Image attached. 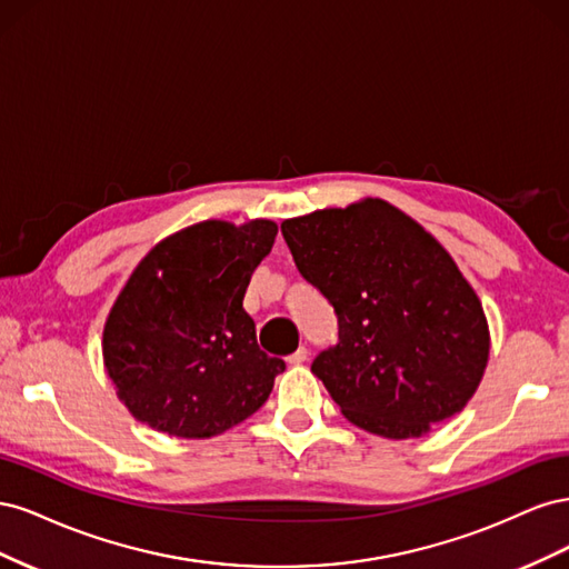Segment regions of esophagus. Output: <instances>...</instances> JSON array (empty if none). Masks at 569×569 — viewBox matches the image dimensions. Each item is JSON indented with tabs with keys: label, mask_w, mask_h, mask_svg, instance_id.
<instances>
[{
	"label": "esophagus",
	"mask_w": 569,
	"mask_h": 569,
	"mask_svg": "<svg viewBox=\"0 0 569 569\" xmlns=\"http://www.w3.org/2000/svg\"><path fill=\"white\" fill-rule=\"evenodd\" d=\"M306 358H308V351L301 347V349H297L291 356H287V363H289V366H301V363H306Z\"/></svg>",
	"instance_id": "1"
}]
</instances>
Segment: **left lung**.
<instances>
[{
    "label": "left lung",
    "instance_id": "left-lung-1",
    "mask_svg": "<svg viewBox=\"0 0 569 569\" xmlns=\"http://www.w3.org/2000/svg\"><path fill=\"white\" fill-rule=\"evenodd\" d=\"M282 234L337 313L339 341L311 370L343 418L408 439L465 408L487 368L489 325L432 234L382 199L284 220Z\"/></svg>",
    "mask_w": 569,
    "mask_h": 569
}]
</instances>
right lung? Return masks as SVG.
<instances>
[{
    "label": "right lung",
    "instance_id": "right-lung-1",
    "mask_svg": "<svg viewBox=\"0 0 569 569\" xmlns=\"http://www.w3.org/2000/svg\"><path fill=\"white\" fill-rule=\"evenodd\" d=\"M274 234L272 220H203L166 237L132 270L101 351L137 420L170 437L209 439L268 401L284 360L258 347L242 301Z\"/></svg>",
    "mask_w": 569,
    "mask_h": 569
}]
</instances>
